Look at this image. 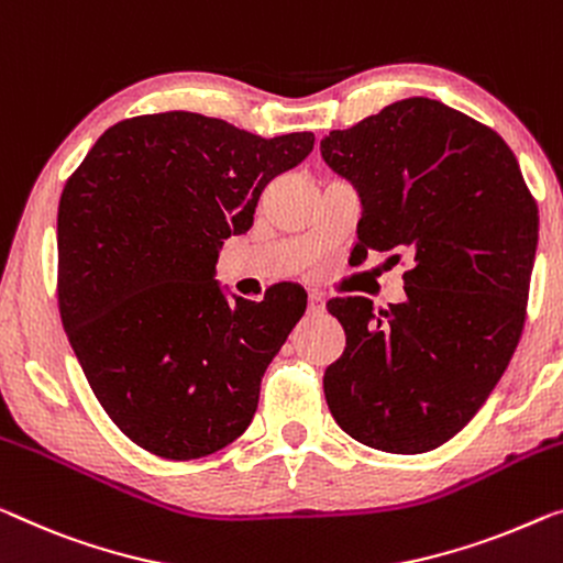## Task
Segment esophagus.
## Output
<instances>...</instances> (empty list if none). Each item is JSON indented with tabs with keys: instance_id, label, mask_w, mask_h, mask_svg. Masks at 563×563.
Masks as SVG:
<instances>
[{
	"instance_id": "34e87169",
	"label": "esophagus",
	"mask_w": 563,
	"mask_h": 563,
	"mask_svg": "<svg viewBox=\"0 0 563 563\" xmlns=\"http://www.w3.org/2000/svg\"><path fill=\"white\" fill-rule=\"evenodd\" d=\"M323 310H325V300L318 296V292H310V296H308V313L318 316V313H323Z\"/></svg>"
}]
</instances>
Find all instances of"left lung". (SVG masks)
Returning a JSON list of instances; mask_svg holds the SVG:
<instances>
[{
    "mask_svg": "<svg viewBox=\"0 0 563 563\" xmlns=\"http://www.w3.org/2000/svg\"><path fill=\"white\" fill-rule=\"evenodd\" d=\"M321 154L362 195L356 253L409 255L405 303L335 298L346 349L323 374L335 422L366 448L417 455L463 430L496 389L526 323L539 207L496 131L407 98Z\"/></svg>",
    "mask_w": 563,
    "mask_h": 563,
    "instance_id": "1",
    "label": "left lung"
}]
</instances>
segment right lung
Listing matches in <instances>:
<instances>
[{
  "label": "right lung",
  "instance_id": "obj_1",
  "mask_svg": "<svg viewBox=\"0 0 563 563\" xmlns=\"http://www.w3.org/2000/svg\"><path fill=\"white\" fill-rule=\"evenodd\" d=\"M313 133L263 139L169 111L108 129L57 207V306L100 407L139 448L197 460L253 422L260 382L306 310L303 288L230 303L212 278L230 234Z\"/></svg>",
  "mask_w": 563,
  "mask_h": 563
}]
</instances>
